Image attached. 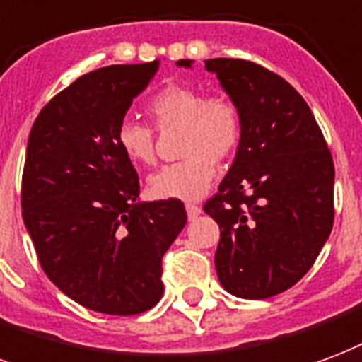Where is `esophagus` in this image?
Returning <instances> with one entry per match:
<instances>
[{
    "instance_id": "1",
    "label": "esophagus",
    "mask_w": 362,
    "mask_h": 362,
    "mask_svg": "<svg viewBox=\"0 0 362 362\" xmlns=\"http://www.w3.org/2000/svg\"><path fill=\"white\" fill-rule=\"evenodd\" d=\"M186 213H188L189 221H194V218H197V216L202 215V207H199V205H194V203H188V205H186Z\"/></svg>"
}]
</instances>
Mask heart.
<instances>
[{
    "label": "heart",
    "mask_w": 362,
    "mask_h": 362,
    "mask_svg": "<svg viewBox=\"0 0 362 362\" xmlns=\"http://www.w3.org/2000/svg\"><path fill=\"white\" fill-rule=\"evenodd\" d=\"M159 130L180 128L178 163L165 165L147 178V189L159 199H199L216 176V160L234 157L242 144L243 120L234 99L222 93L205 95L202 88L168 84L147 103ZM117 146L134 165L155 160V130L132 117L117 124Z\"/></svg>",
    "instance_id": "obj_1"
}]
</instances>
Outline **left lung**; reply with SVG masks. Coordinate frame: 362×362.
<instances>
[{
	"label": "left lung",
	"instance_id": "obj_1",
	"mask_svg": "<svg viewBox=\"0 0 362 362\" xmlns=\"http://www.w3.org/2000/svg\"><path fill=\"white\" fill-rule=\"evenodd\" d=\"M205 69L243 120L234 163L203 205L221 228L216 274L232 296L267 299L296 286L330 235L334 160L309 105L282 76L243 59H207Z\"/></svg>",
	"mask_w": 362,
	"mask_h": 362
}]
</instances>
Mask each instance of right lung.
I'll list each match as a JSON object with an SVG mask.
<instances>
[{
	"label": "right lung",
	"mask_w": 362,
	"mask_h": 362,
	"mask_svg": "<svg viewBox=\"0 0 362 362\" xmlns=\"http://www.w3.org/2000/svg\"><path fill=\"white\" fill-rule=\"evenodd\" d=\"M159 61L80 76L40 111L23 170L24 226L42 269L86 309L140 315L163 296L160 259L186 226L180 199L138 202L117 124Z\"/></svg>",
	"instance_id": "1"
}]
</instances>
